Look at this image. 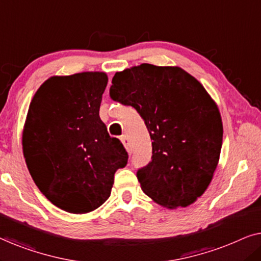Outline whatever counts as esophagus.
I'll use <instances>...</instances> for the list:
<instances>
[{"instance_id": "obj_1", "label": "esophagus", "mask_w": 261, "mask_h": 261, "mask_svg": "<svg viewBox=\"0 0 261 261\" xmlns=\"http://www.w3.org/2000/svg\"><path fill=\"white\" fill-rule=\"evenodd\" d=\"M121 141H122V144L124 147H126V149L128 151V153H132V146H130V141H129V138L127 137V135H122L121 137Z\"/></svg>"}]
</instances>
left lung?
<instances>
[{
    "instance_id": "1",
    "label": "left lung",
    "mask_w": 261,
    "mask_h": 261,
    "mask_svg": "<svg viewBox=\"0 0 261 261\" xmlns=\"http://www.w3.org/2000/svg\"><path fill=\"white\" fill-rule=\"evenodd\" d=\"M109 94L144 119L152 160L138 170L142 191L169 209L188 206L206 190L222 147L216 103L178 66L141 64L116 72Z\"/></svg>"
}]
</instances>
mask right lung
Segmentation results:
<instances>
[{
    "label": "right lung",
    "instance_id": "add662e5",
    "mask_svg": "<svg viewBox=\"0 0 261 261\" xmlns=\"http://www.w3.org/2000/svg\"><path fill=\"white\" fill-rule=\"evenodd\" d=\"M107 83L105 72L51 77L28 109L27 167L45 197L65 212L97 209L109 198L116 170L127 165L126 148L99 119Z\"/></svg>",
    "mask_w": 261,
    "mask_h": 261
}]
</instances>
